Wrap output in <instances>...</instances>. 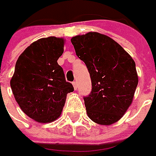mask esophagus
I'll return each instance as SVG.
<instances>
[{"instance_id":"obj_1","label":"esophagus","mask_w":156,"mask_h":156,"mask_svg":"<svg viewBox=\"0 0 156 156\" xmlns=\"http://www.w3.org/2000/svg\"><path fill=\"white\" fill-rule=\"evenodd\" d=\"M73 86H74V88H75V90H77V88H78V86H77V82L76 81H73Z\"/></svg>"}]
</instances>
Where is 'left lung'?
I'll list each match as a JSON object with an SVG mask.
<instances>
[{
  "mask_svg": "<svg viewBox=\"0 0 156 156\" xmlns=\"http://www.w3.org/2000/svg\"><path fill=\"white\" fill-rule=\"evenodd\" d=\"M76 55L86 64L92 91L84 97L94 122L111 125L124 115L138 85L135 61L115 41L97 32L72 37Z\"/></svg>",
  "mask_w": 156,
  "mask_h": 156,
  "instance_id": "obj_1",
  "label": "left lung"
}]
</instances>
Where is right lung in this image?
<instances>
[{
  "mask_svg": "<svg viewBox=\"0 0 156 156\" xmlns=\"http://www.w3.org/2000/svg\"><path fill=\"white\" fill-rule=\"evenodd\" d=\"M65 40L50 36L33 42L19 56L10 86L27 116L40 123L52 122L62 111L67 94L74 91L57 60Z\"/></svg>",
  "mask_w": 156,
  "mask_h": 156,
  "instance_id": "add662e5",
  "label": "right lung"
}]
</instances>
